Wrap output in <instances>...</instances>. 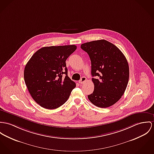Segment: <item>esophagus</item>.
Masks as SVG:
<instances>
[{
  "mask_svg": "<svg viewBox=\"0 0 154 154\" xmlns=\"http://www.w3.org/2000/svg\"><path fill=\"white\" fill-rule=\"evenodd\" d=\"M86 80H87V79H86L85 77H83L80 79V80L79 81V83H80V84H83V83H84V82L86 81Z\"/></svg>",
  "mask_w": 154,
  "mask_h": 154,
  "instance_id": "1",
  "label": "esophagus"
}]
</instances>
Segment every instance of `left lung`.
I'll return each mask as SVG.
<instances>
[{
	"instance_id": "1",
	"label": "left lung",
	"mask_w": 154,
	"mask_h": 154,
	"mask_svg": "<svg viewBox=\"0 0 154 154\" xmlns=\"http://www.w3.org/2000/svg\"><path fill=\"white\" fill-rule=\"evenodd\" d=\"M81 48L89 55L94 90L88 98L95 106L114 105L124 94L129 80V66L124 54L106 40L85 43Z\"/></svg>"
}]
</instances>
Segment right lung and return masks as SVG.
I'll return each instance as SVG.
<instances>
[{"instance_id": "add662e5", "label": "right lung", "mask_w": 154, "mask_h": 154, "mask_svg": "<svg viewBox=\"0 0 154 154\" xmlns=\"http://www.w3.org/2000/svg\"><path fill=\"white\" fill-rule=\"evenodd\" d=\"M76 48L75 45L41 48L26 64L24 70L25 84L39 106L56 109L69 98L75 83L67 75L66 61ZM64 73L66 76L63 78Z\"/></svg>"}]
</instances>
